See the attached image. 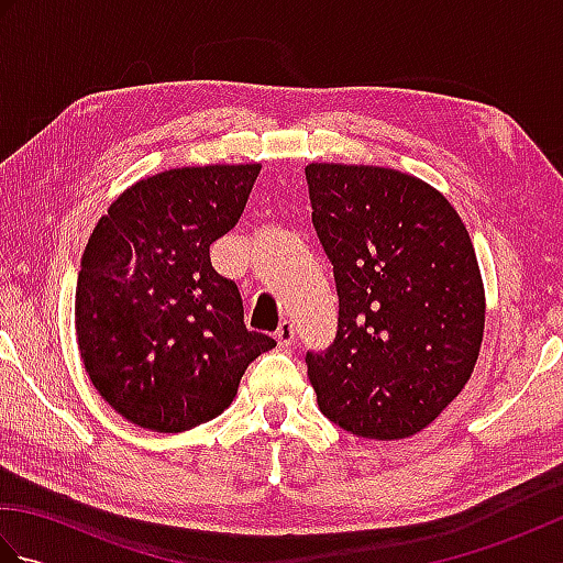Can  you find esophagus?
<instances>
[{
    "mask_svg": "<svg viewBox=\"0 0 563 563\" xmlns=\"http://www.w3.org/2000/svg\"><path fill=\"white\" fill-rule=\"evenodd\" d=\"M275 339H278V343L283 345V349H288V345L295 341V327L290 324L288 319L280 321L278 331H275Z\"/></svg>",
    "mask_w": 563,
    "mask_h": 563,
    "instance_id": "obj_1",
    "label": "esophagus"
}]
</instances>
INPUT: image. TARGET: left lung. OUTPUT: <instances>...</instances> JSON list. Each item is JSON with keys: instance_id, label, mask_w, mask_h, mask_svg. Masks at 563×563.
I'll return each instance as SVG.
<instances>
[{"instance_id": "8db88e82", "label": "left lung", "mask_w": 563, "mask_h": 563, "mask_svg": "<svg viewBox=\"0 0 563 563\" xmlns=\"http://www.w3.org/2000/svg\"><path fill=\"white\" fill-rule=\"evenodd\" d=\"M305 176L339 292L336 339L305 357L319 409L361 438L416 435L479 357L486 300L470 232L411 174L312 162Z\"/></svg>"}]
</instances>
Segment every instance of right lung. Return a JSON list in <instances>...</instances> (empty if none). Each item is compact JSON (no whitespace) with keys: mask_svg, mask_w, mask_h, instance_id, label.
I'll return each mask as SVG.
<instances>
[{"mask_svg":"<svg viewBox=\"0 0 563 563\" xmlns=\"http://www.w3.org/2000/svg\"><path fill=\"white\" fill-rule=\"evenodd\" d=\"M261 164L184 166L142 178L93 227L75 327L91 385L130 423L184 433L232 404L244 369L275 349L244 324L210 244L242 218Z\"/></svg>","mask_w":563,"mask_h":563,"instance_id":"obj_1","label":"right lung"}]
</instances>
